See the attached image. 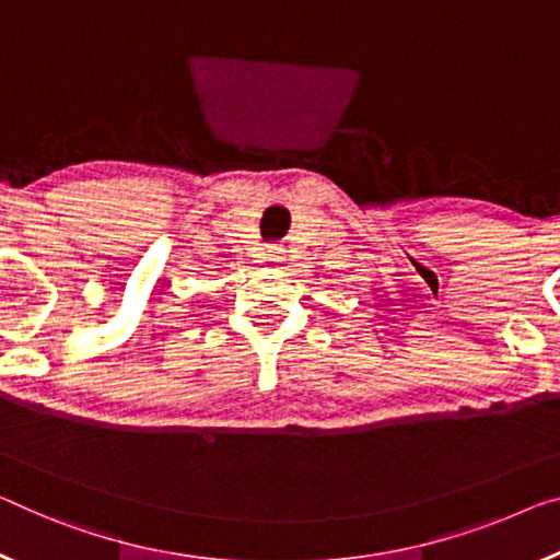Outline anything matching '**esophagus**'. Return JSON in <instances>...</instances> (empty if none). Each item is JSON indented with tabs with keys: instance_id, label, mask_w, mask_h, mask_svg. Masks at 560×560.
Here are the masks:
<instances>
[{
	"instance_id": "obj_1",
	"label": "esophagus",
	"mask_w": 560,
	"mask_h": 560,
	"mask_svg": "<svg viewBox=\"0 0 560 560\" xmlns=\"http://www.w3.org/2000/svg\"><path fill=\"white\" fill-rule=\"evenodd\" d=\"M282 255H285V250H282V247H278V245L265 247V260H268V262H280Z\"/></svg>"
}]
</instances>
